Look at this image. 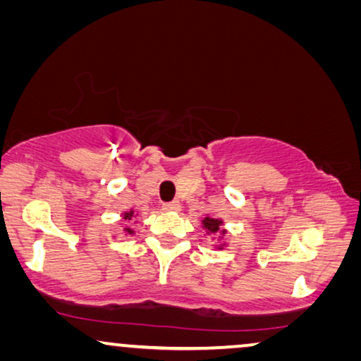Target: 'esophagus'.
<instances>
[{"label": "esophagus", "mask_w": 361, "mask_h": 361, "mask_svg": "<svg viewBox=\"0 0 361 361\" xmlns=\"http://www.w3.org/2000/svg\"><path fill=\"white\" fill-rule=\"evenodd\" d=\"M180 209H181V204L178 201L166 202V204H164V211H166V212H178Z\"/></svg>", "instance_id": "1"}]
</instances>
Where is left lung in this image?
<instances>
[{"label": "left lung", "mask_w": 361, "mask_h": 361, "mask_svg": "<svg viewBox=\"0 0 361 361\" xmlns=\"http://www.w3.org/2000/svg\"><path fill=\"white\" fill-rule=\"evenodd\" d=\"M201 226H202V229L206 231L207 235H214L216 243L212 247H214L216 250H224V248L227 247V242H226L227 231L224 229V221L217 219V217L206 216L204 219L201 221Z\"/></svg>", "instance_id": "obj_1"}]
</instances>
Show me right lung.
<instances>
[{
    "label": "right lung",
    "instance_id": "add662e5",
    "mask_svg": "<svg viewBox=\"0 0 361 361\" xmlns=\"http://www.w3.org/2000/svg\"><path fill=\"white\" fill-rule=\"evenodd\" d=\"M123 219L124 221H132L134 219V217H137L139 214H135V211L134 209H130V211H126V212H123ZM134 229H130V227H124L123 229V235H126V237H130V235H134Z\"/></svg>",
    "mask_w": 361,
    "mask_h": 361
}]
</instances>
